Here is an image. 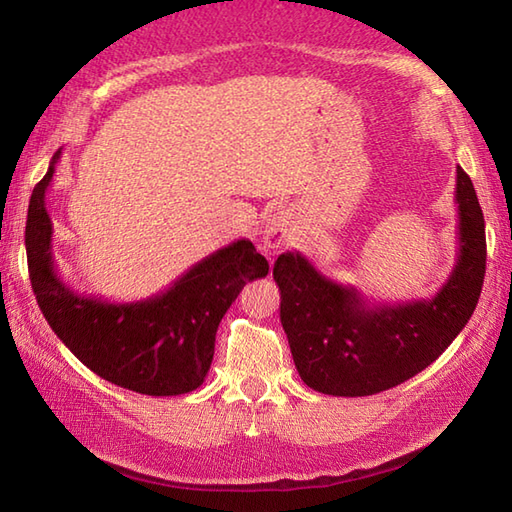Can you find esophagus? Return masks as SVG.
<instances>
[{
  "label": "esophagus",
  "mask_w": 512,
  "mask_h": 512,
  "mask_svg": "<svg viewBox=\"0 0 512 512\" xmlns=\"http://www.w3.org/2000/svg\"><path fill=\"white\" fill-rule=\"evenodd\" d=\"M262 235H264L266 248L270 250L286 246L292 239V235H295V215H292V211L286 209V206L273 209L266 217Z\"/></svg>",
  "instance_id": "1"
}]
</instances>
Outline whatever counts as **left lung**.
I'll list each match as a JSON object with an SVG mask.
<instances>
[{
  "instance_id": "left-lung-1",
  "label": "left lung",
  "mask_w": 512,
  "mask_h": 512,
  "mask_svg": "<svg viewBox=\"0 0 512 512\" xmlns=\"http://www.w3.org/2000/svg\"><path fill=\"white\" fill-rule=\"evenodd\" d=\"M458 259L436 297L372 303L319 273L299 250L277 257L279 317L303 383L328 396H372L405 383L447 350L480 299L484 213L471 178L455 169Z\"/></svg>"
}]
</instances>
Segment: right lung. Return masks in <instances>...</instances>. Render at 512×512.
I'll use <instances>...</instances> for the list:
<instances>
[{
    "label": "right lung",
    "mask_w": 512,
    "mask_h": 512,
    "mask_svg": "<svg viewBox=\"0 0 512 512\" xmlns=\"http://www.w3.org/2000/svg\"><path fill=\"white\" fill-rule=\"evenodd\" d=\"M61 151L32 191L26 222L30 284L43 317L65 347L110 383L147 396H180L209 372L215 334L248 281L266 277L268 262L250 239H237L193 264L149 299L114 303L74 292L52 257L46 191Z\"/></svg>",
    "instance_id": "1"
}]
</instances>
